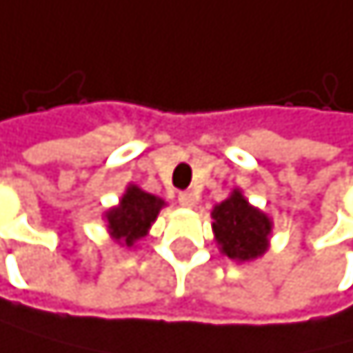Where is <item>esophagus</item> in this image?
<instances>
[{
	"mask_svg": "<svg viewBox=\"0 0 353 353\" xmlns=\"http://www.w3.org/2000/svg\"><path fill=\"white\" fill-rule=\"evenodd\" d=\"M176 201H179V205H181V208H194L199 199H196L194 192H179Z\"/></svg>",
	"mask_w": 353,
	"mask_h": 353,
	"instance_id": "esophagus-1",
	"label": "esophagus"
}]
</instances>
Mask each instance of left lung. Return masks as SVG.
I'll return each mask as SVG.
<instances>
[{
    "mask_svg": "<svg viewBox=\"0 0 353 353\" xmlns=\"http://www.w3.org/2000/svg\"><path fill=\"white\" fill-rule=\"evenodd\" d=\"M274 223L263 210L252 205L234 188L225 201L212 208V232L223 256L236 263H250L270 250Z\"/></svg>",
    "mask_w": 353,
    "mask_h": 353,
    "instance_id": "1",
    "label": "left lung"
}]
</instances>
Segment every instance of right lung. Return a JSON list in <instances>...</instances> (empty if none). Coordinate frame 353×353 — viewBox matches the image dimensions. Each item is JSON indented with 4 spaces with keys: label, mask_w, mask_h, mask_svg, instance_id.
Here are the masks:
<instances>
[{
    "label": "right lung",
    "mask_w": 353,
    "mask_h": 353,
    "mask_svg": "<svg viewBox=\"0 0 353 353\" xmlns=\"http://www.w3.org/2000/svg\"><path fill=\"white\" fill-rule=\"evenodd\" d=\"M163 208V199L130 183L121 194V199H119V203L103 212L108 234H110L117 245L130 250L148 234Z\"/></svg>",
    "instance_id": "obj_1"
}]
</instances>
